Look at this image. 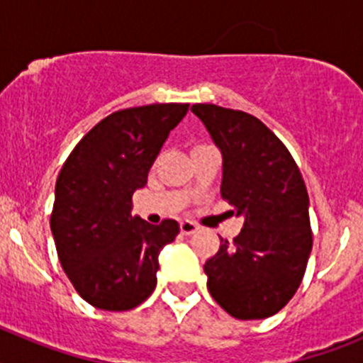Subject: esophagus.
<instances>
[{
	"label": "esophagus",
	"mask_w": 363,
	"mask_h": 363,
	"mask_svg": "<svg viewBox=\"0 0 363 363\" xmlns=\"http://www.w3.org/2000/svg\"><path fill=\"white\" fill-rule=\"evenodd\" d=\"M179 230H182V234H194L198 230V225L196 223H192V221L184 220L179 223Z\"/></svg>",
	"instance_id": "esophagus-1"
}]
</instances>
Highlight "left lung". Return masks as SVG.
<instances>
[{
	"label": "left lung",
	"instance_id": "obj_1",
	"mask_svg": "<svg viewBox=\"0 0 363 363\" xmlns=\"http://www.w3.org/2000/svg\"><path fill=\"white\" fill-rule=\"evenodd\" d=\"M191 111L221 150V198L230 214L243 216L238 236L220 238L218 252L205 262L207 289L234 318H269L294 296L313 249L303 178L258 118L213 104Z\"/></svg>",
	"mask_w": 363,
	"mask_h": 363
}]
</instances>
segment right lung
I'll return each mask as SVG.
<instances>
[{"label": "right lung", "instance_id": "1", "mask_svg": "<svg viewBox=\"0 0 363 363\" xmlns=\"http://www.w3.org/2000/svg\"><path fill=\"white\" fill-rule=\"evenodd\" d=\"M187 111L189 104H152L112 112L63 163L50 230L67 278L96 309H134L156 287L158 255L179 225L133 218V194Z\"/></svg>", "mask_w": 363, "mask_h": 363}]
</instances>
